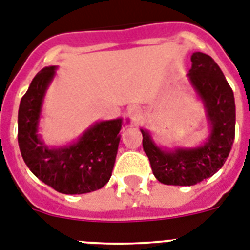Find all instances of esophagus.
<instances>
[{
    "instance_id": "34e87169",
    "label": "esophagus",
    "mask_w": 250,
    "mask_h": 250,
    "mask_svg": "<svg viewBox=\"0 0 250 250\" xmlns=\"http://www.w3.org/2000/svg\"><path fill=\"white\" fill-rule=\"evenodd\" d=\"M128 115L133 123H137V122L142 118L141 108H140V106H136V105L131 106V108L128 109Z\"/></svg>"
}]
</instances>
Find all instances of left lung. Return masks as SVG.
Returning <instances> with one entry per match:
<instances>
[{"instance_id": "1", "label": "left lung", "mask_w": 250, "mask_h": 250, "mask_svg": "<svg viewBox=\"0 0 250 250\" xmlns=\"http://www.w3.org/2000/svg\"><path fill=\"white\" fill-rule=\"evenodd\" d=\"M190 61L188 83L206 110L208 136L194 146L169 148L140 128L152 173L167 186H194L212 177L225 164L235 137V99L221 68L202 52H194Z\"/></svg>"}]
</instances>
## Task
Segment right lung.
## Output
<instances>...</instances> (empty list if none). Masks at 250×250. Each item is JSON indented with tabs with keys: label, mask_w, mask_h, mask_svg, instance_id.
I'll list each match as a JSON object with an SVG mask.
<instances>
[{
	"label": "right lung",
	"mask_w": 250,
	"mask_h": 250,
	"mask_svg": "<svg viewBox=\"0 0 250 250\" xmlns=\"http://www.w3.org/2000/svg\"><path fill=\"white\" fill-rule=\"evenodd\" d=\"M57 68L44 67L22 96L18 115L19 147L25 164L43 183L63 194L90 193L103 188L112 177L121 141L119 132L129 121H98L70 144H45L39 133V123L44 98Z\"/></svg>",
	"instance_id": "1"
}]
</instances>
